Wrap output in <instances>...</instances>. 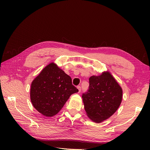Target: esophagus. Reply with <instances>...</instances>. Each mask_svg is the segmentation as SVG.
Instances as JSON below:
<instances>
[{
	"mask_svg": "<svg viewBox=\"0 0 150 150\" xmlns=\"http://www.w3.org/2000/svg\"><path fill=\"white\" fill-rule=\"evenodd\" d=\"M77 88H78V92H81V86H77Z\"/></svg>",
	"mask_w": 150,
	"mask_h": 150,
	"instance_id": "obj_1",
	"label": "esophagus"
}]
</instances>
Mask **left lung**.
Returning <instances> with one entry per match:
<instances>
[{"label":"left lung","instance_id":"left-lung-1","mask_svg":"<svg viewBox=\"0 0 150 150\" xmlns=\"http://www.w3.org/2000/svg\"><path fill=\"white\" fill-rule=\"evenodd\" d=\"M89 89L83 93L84 109L90 119L100 123L113 115L122 99V89L109 72L89 78Z\"/></svg>","mask_w":150,"mask_h":150}]
</instances>
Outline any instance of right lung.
<instances>
[{
  "label": "right lung",
  "mask_w": 150,
  "mask_h": 150,
  "mask_svg": "<svg viewBox=\"0 0 150 150\" xmlns=\"http://www.w3.org/2000/svg\"><path fill=\"white\" fill-rule=\"evenodd\" d=\"M78 92L71 77L52 62L31 83L30 98L38 111L52 117L58 113L72 94Z\"/></svg>",
  "instance_id": "obj_1"
}]
</instances>
